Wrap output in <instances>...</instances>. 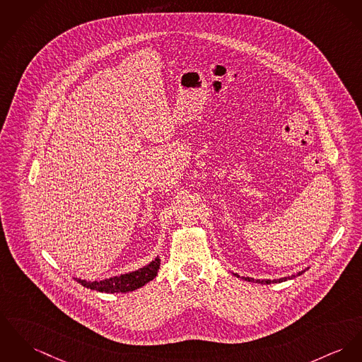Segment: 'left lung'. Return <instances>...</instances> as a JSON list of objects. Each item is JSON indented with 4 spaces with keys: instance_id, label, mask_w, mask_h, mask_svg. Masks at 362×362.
I'll return each mask as SVG.
<instances>
[{
    "instance_id": "left-lung-1",
    "label": "left lung",
    "mask_w": 362,
    "mask_h": 362,
    "mask_svg": "<svg viewBox=\"0 0 362 362\" xmlns=\"http://www.w3.org/2000/svg\"><path fill=\"white\" fill-rule=\"evenodd\" d=\"M303 272H299L296 276H300ZM235 276H238V274H235ZM295 274H292L291 277H284V279H279V280H254V279H250V277H240V276H238V277H240L243 280H245V281H252V283H259V284H270V283H281V281H287L289 279H293V277H296Z\"/></svg>"
}]
</instances>
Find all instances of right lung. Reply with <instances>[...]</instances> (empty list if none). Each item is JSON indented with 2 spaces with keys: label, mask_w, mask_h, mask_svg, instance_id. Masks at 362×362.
<instances>
[{
  "label": "right lung",
  "mask_w": 362,
  "mask_h": 362,
  "mask_svg": "<svg viewBox=\"0 0 362 362\" xmlns=\"http://www.w3.org/2000/svg\"><path fill=\"white\" fill-rule=\"evenodd\" d=\"M159 265H160V261H159V258H156L149 265L144 266L136 272L115 276V277L105 279L101 281H86V280H79V279H75V280L86 288L96 289L100 292H108V293L129 292V291L140 288L146 283H149L151 280H153L158 274Z\"/></svg>",
  "instance_id": "1"
}]
</instances>
